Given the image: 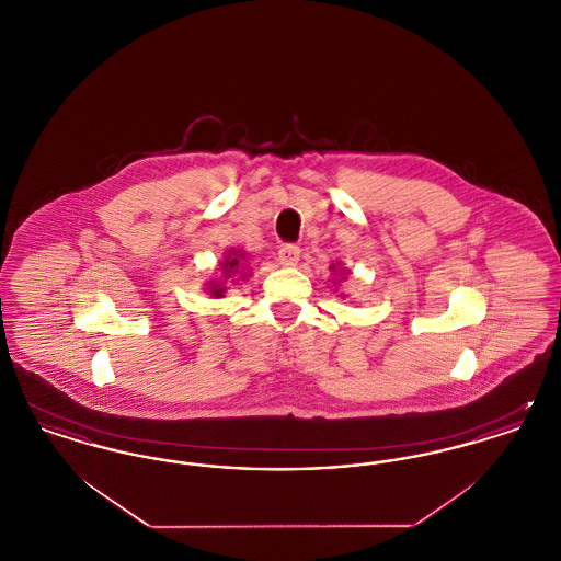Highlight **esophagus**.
I'll return each mask as SVG.
<instances>
[{
  "label": "esophagus",
  "mask_w": 561,
  "mask_h": 561,
  "mask_svg": "<svg viewBox=\"0 0 561 561\" xmlns=\"http://www.w3.org/2000/svg\"><path fill=\"white\" fill-rule=\"evenodd\" d=\"M277 259H279V265H282V267H296V265H298V259H300V248L294 245V243H286V245L279 248Z\"/></svg>",
  "instance_id": "34e87169"
}]
</instances>
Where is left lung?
Returning a JSON list of instances; mask_svg holds the SVG:
<instances>
[{
	"label": "left lung",
	"mask_w": 561,
	"mask_h": 561,
	"mask_svg": "<svg viewBox=\"0 0 561 561\" xmlns=\"http://www.w3.org/2000/svg\"><path fill=\"white\" fill-rule=\"evenodd\" d=\"M330 271H332V279H330V282H332V288H334V293H339V286H341V282L347 277L348 268L343 267L341 263H336V265H330ZM339 296L345 298L347 294L341 293Z\"/></svg>",
	"instance_id": "obj_1"
}]
</instances>
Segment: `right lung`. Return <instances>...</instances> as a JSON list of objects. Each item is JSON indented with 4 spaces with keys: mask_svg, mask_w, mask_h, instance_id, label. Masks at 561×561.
I'll list each match as a JSON object with an SVG mask.
<instances>
[{
    "mask_svg": "<svg viewBox=\"0 0 561 561\" xmlns=\"http://www.w3.org/2000/svg\"><path fill=\"white\" fill-rule=\"evenodd\" d=\"M250 275L252 273L248 268V254L243 250L231 248L225 252V259L218 263V273L204 284V293L210 294L213 298H222L231 284L248 282Z\"/></svg>",
    "mask_w": 561,
    "mask_h": 561,
    "instance_id": "obj_1",
    "label": "right lung"
}]
</instances>
